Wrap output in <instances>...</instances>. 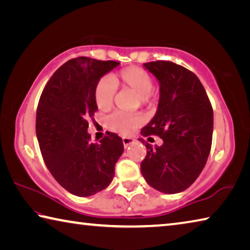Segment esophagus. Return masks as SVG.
<instances>
[{
  "label": "esophagus",
  "instance_id": "esophagus-1",
  "mask_svg": "<svg viewBox=\"0 0 250 250\" xmlns=\"http://www.w3.org/2000/svg\"><path fill=\"white\" fill-rule=\"evenodd\" d=\"M122 142H124V146H125V147H128L129 146L133 145V143L135 142V140H134V139H132V138L124 137V138H122Z\"/></svg>",
  "mask_w": 250,
  "mask_h": 250
}]
</instances>
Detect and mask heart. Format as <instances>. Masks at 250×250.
Returning a JSON list of instances; mask_svg holds the SVG:
<instances>
[{"instance_id": "1", "label": "heart", "mask_w": 250, "mask_h": 250, "mask_svg": "<svg viewBox=\"0 0 250 250\" xmlns=\"http://www.w3.org/2000/svg\"><path fill=\"white\" fill-rule=\"evenodd\" d=\"M118 84L137 92L142 104L152 103L153 98L151 90L153 88V80L151 76L139 67H128L122 69L119 75L104 76L97 82L94 95L97 107L101 111H107L112 107ZM142 121V116L138 113L116 112L108 118L107 125L113 132L128 135L132 133Z\"/></svg>"}]
</instances>
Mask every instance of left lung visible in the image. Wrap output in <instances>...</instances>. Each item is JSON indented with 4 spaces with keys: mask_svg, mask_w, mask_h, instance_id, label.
Listing matches in <instances>:
<instances>
[{
    "mask_svg": "<svg viewBox=\"0 0 250 250\" xmlns=\"http://www.w3.org/2000/svg\"><path fill=\"white\" fill-rule=\"evenodd\" d=\"M143 67L159 82L158 110L143 137L159 135L162 146L146 142L141 173L156 191L176 194L188 188L208 159L213 138V108L197 76L171 62H150ZM149 139V138H147ZM143 145V139H139Z\"/></svg>",
    "mask_w": 250,
    "mask_h": 250,
    "instance_id": "left-lung-1",
    "label": "left lung"
}]
</instances>
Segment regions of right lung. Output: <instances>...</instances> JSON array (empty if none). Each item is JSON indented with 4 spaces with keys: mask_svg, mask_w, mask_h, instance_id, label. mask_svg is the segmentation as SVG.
I'll return each instance as SVG.
<instances>
[{
    "mask_svg": "<svg viewBox=\"0 0 250 250\" xmlns=\"http://www.w3.org/2000/svg\"><path fill=\"white\" fill-rule=\"evenodd\" d=\"M120 62L88 57L59 67L42 92L36 112V135L46 167L59 184L79 197L103 191L115 176L124 153L122 139L108 132L90 142L88 118L97 111L95 86Z\"/></svg>",
    "mask_w": 250,
    "mask_h": 250,
    "instance_id": "right-lung-1",
    "label": "right lung"
}]
</instances>
